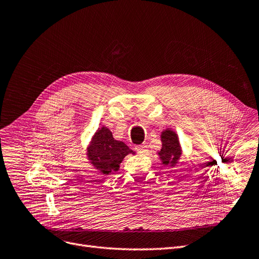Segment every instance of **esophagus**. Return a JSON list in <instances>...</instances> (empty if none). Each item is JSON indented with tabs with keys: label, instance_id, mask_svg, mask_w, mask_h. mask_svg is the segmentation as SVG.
<instances>
[{
	"label": "esophagus",
	"instance_id": "esophagus-1",
	"mask_svg": "<svg viewBox=\"0 0 259 259\" xmlns=\"http://www.w3.org/2000/svg\"><path fill=\"white\" fill-rule=\"evenodd\" d=\"M136 150L139 152V153H143L145 154L148 150H147V146L146 145H140V146H137L136 147Z\"/></svg>",
	"mask_w": 259,
	"mask_h": 259
}]
</instances>
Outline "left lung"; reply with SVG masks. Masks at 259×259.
Returning a JSON list of instances; mask_svg holds the SVG:
<instances>
[{"mask_svg":"<svg viewBox=\"0 0 259 259\" xmlns=\"http://www.w3.org/2000/svg\"><path fill=\"white\" fill-rule=\"evenodd\" d=\"M162 148L158 151L159 159L164 166L175 167L182 158L183 149L177 133L171 128H166L161 133Z\"/></svg>","mask_w":259,"mask_h":259,"instance_id":"1","label":"left lung"}]
</instances>
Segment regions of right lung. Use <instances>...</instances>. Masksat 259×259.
Listing matches in <instances>:
<instances>
[{
	"label": "right lung",
	"instance_id": "add662e5",
	"mask_svg": "<svg viewBox=\"0 0 259 259\" xmlns=\"http://www.w3.org/2000/svg\"><path fill=\"white\" fill-rule=\"evenodd\" d=\"M86 151L89 162L104 175L119 170L125 156L136 153L123 142L114 139L112 132L106 126L99 127L94 133Z\"/></svg>",
	"mask_w": 259,
	"mask_h": 259
}]
</instances>
